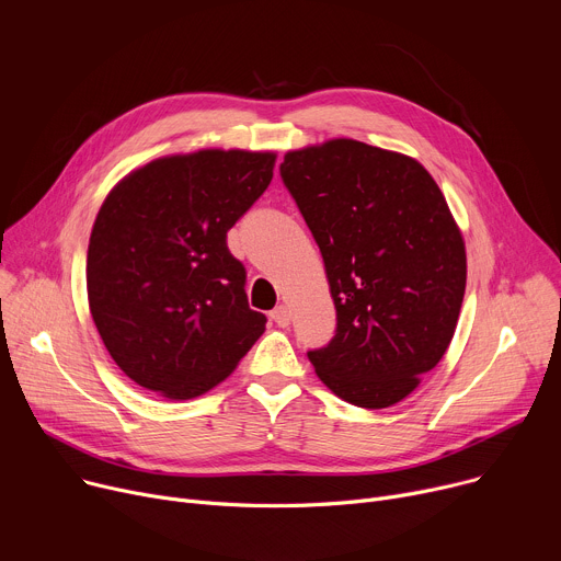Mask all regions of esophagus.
<instances>
[{"label": "esophagus", "mask_w": 561, "mask_h": 561, "mask_svg": "<svg viewBox=\"0 0 561 561\" xmlns=\"http://www.w3.org/2000/svg\"><path fill=\"white\" fill-rule=\"evenodd\" d=\"M271 317H273V322H275L277 327L286 329V327L290 324V308H288L286 304H279V306L271 312Z\"/></svg>", "instance_id": "esophagus-1"}]
</instances>
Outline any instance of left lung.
I'll use <instances>...</instances> for the list:
<instances>
[{
	"mask_svg": "<svg viewBox=\"0 0 561 561\" xmlns=\"http://www.w3.org/2000/svg\"><path fill=\"white\" fill-rule=\"evenodd\" d=\"M322 253L337 333L308 359L344 402L388 409L444 357L466 290V244L417 159L337 137L279 167Z\"/></svg>",
	"mask_w": 561,
	"mask_h": 561,
	"instance_id": "left-lung-1",
	"label": "left lung"
}]
</instances>
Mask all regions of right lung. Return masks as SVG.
I'll list each match as a JSON object with an SVG mask.
<instances>
[{"label":"right lung","instance_id":"right-lung-1","mask_svg":"<svg viewBox=\"0 0 561 561\" xmlns=\"http://www.w3.org/2000/svg\"><path fill=\"white\" fill-rule=\"evenodd\" d=\"M275 159L242 148L167 154L106 195L87 255L89 308L135 383L171 402L199 397L266 331L226 232L268 188Z\"/></svg>","mask_w":561,"mask_h":561}]
</instances>
